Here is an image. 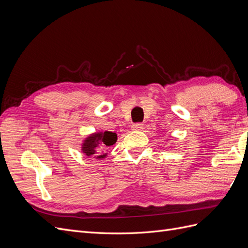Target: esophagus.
Instances as JSON below:
<instances>
[{"instance_id":"34e87169","label":"esophagus","mask_w":248,"mask_h":248,"mask_svg":"<svg viewBox=\"0 0 248 248\" xmlns=\"http://www.w3.org/2000/svg\"><path fill=\"white\" fill-rule=\"evenodd\" d=\"M142 126H144V124L142 123H134L131 125V129L132 130H140L142 128Z\"/></svg>"}]
</instances>
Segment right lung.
Instances as JSON below:
<instances>
[{
    "label": "right lung",
    "mask_w": 248,
    "mask_h": 248,
    "mask_svg": "<svg viewBox=\"0 0 248 248\" xmlns=\"http://www.w3.org/2000/svg\"><path fill=\"white\" fill-rule=\"evenodd\" d=\"M117 139V134L111 131L93 133L82 142L81 151L88 157L98 159L106 158L108 153H104L102 150L116 144Z\"/></svg>",
    "instance_id": "obj_1"
}]
</instances>
